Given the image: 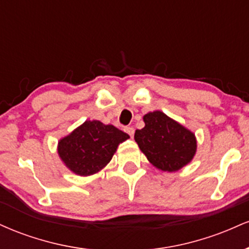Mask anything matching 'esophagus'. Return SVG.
I'll return each mask as SVG.
<instances>
[{
	"instance_id": "obj_1",
	"label": "esophagus",
	"mask_w": 249,
	"mask_h": 249,
	"mask_svg": "<svg viewBox=\"0 0 249 249\" xmlns=\"http://www.w3.org/2000/svg\"><path fill=\"white\" fill-rule=\"evenodd\" d=\"M124 131L128 134V136L133 137V134H134V128H133L132 126H126V127L124 128Z\"/></svg>"
}]
</instances>
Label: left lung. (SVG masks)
<instances>
[{"mask_svg": "<svg viewBox=\"0 0 249 249\" xmlns=\"http://www.w3.org/2000/svg\"><path fill=\"white\" fill-rule=\"evenodd\" d=\"M142 119L145 126L136 130L134 141L154 167L176 172L192 161L196 152L192 131L161 111L148 112Z\"/></svg>", "mask_w": 249, "mask_h": 249, "instance_id": "left-lung-1", "label": "left lung"}]
</instances>
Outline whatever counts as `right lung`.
<instances>
[{"label": "right lung", "mask_w": 249, "mask_h": 249, "mask_svg": "<svg viewBox=\"0 0 249 249\" xmlns=\"http://www.w3.org/2000/svg\"><path fill=\"white\" fill-rule=\"evenodd\" d=\"M130 138L127 133L99 121H85L59 139L57 152L71 172L88 177L98 173L112 159L118 145Z\"/></svg>", "instance_id": "add662e5"}]
</instances>
